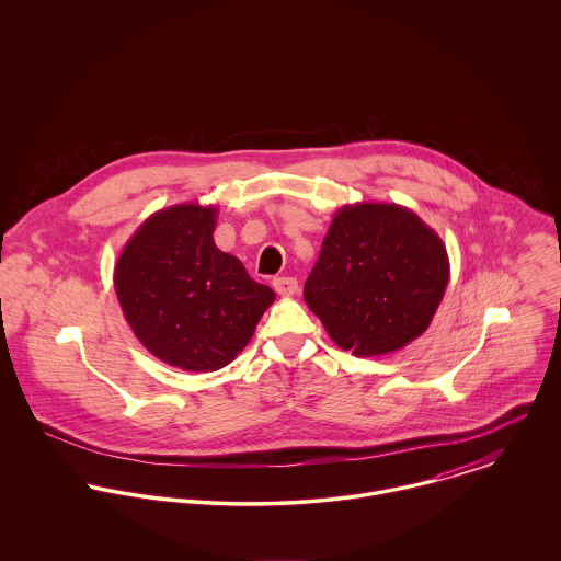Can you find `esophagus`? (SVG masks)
I'll return each instance as SVG.
<instances>
[{
    "mask_svg": "<svg viewBox=\"0 0 561 561\" xmlns=\"http://www.w3.org/2000/svg\"><path fill=\"white\" fill-rule=\"evenodd\" d=\"M272 287L280 296H294L298 291V280L291 278V276H278V278L272 280Z\"/></svg>",
    "mask_w": 561,
    "mask_h": 561,
    "instance_id": "obj_1",
    "label": "esophagus"
}]
</instances>
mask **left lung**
Masks as SVG:
<instances>
[{
  "label": "left lung",
  "instance_id": "obj_1",
  "mask_svg": "<svg viewBox=\"0 0 561 561\" xmlns=\"http://www.w3.org/2000/svg\"><path fill=\"white\" fill-rule=\"evenodd\" d=\"M449 280L443 240L396 203L341 207L305 283V302L354 356H380L421 336Z\"/></svg>",
  "mask_w": 561,
  "mask_h": 561
}]
</instances>
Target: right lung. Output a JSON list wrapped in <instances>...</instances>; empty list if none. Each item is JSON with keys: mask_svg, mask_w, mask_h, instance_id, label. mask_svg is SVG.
<instances>
[{"mask_svg": "<svg viewBox=\"0 0 561 561\" xmlns=\"http://www.w3.org/2000/svg\"><path fill=\"white\" fill-rule=\"evenodd\" d=\"M218 209L183 203L149 216L125 243L114 289L140 343L183 371L227 367L276 294L214 241Z\"/></svg>", "mask_w": 561, "mask_h": 561, "instance_id": "obj_1", "label": "right lung"}]
</instances>
